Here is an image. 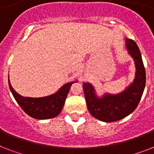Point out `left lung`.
I'll list each match as a JSON object with an SVG mask.
<instances>
[{"mask_svg": "<svg viewBox=\"0 0 154 154\" xmlns=\"http://www.w3.org/2000/svg\"><path fill=\"white\" fill-rule=\"evenodd\" d=\"M125 42L128 53L134 58L136 67L135 78L132 84L120 94H105L99 97L91 84L83 83L87 108L93 117L102 122L119 121L134 112L146 86V70L140 49L133 40L125 38Z\"/></svg>", "mask_w": 154, "mask_h": 154, "instance_id": "1", "label": "left lung"}]
</instances>
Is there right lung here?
I'll list each match as a JSON object with an SVG mask.
<instances>
[{"label":"right lung","mask_w":154,"mask_h":154,"mask_svg":"<svg viewBox=\"0 0 154 154\" xmlns=\"http://www.w3.org/2000/svg\"><path fill=\"white\" fill-rule=\"evenodd\" d=\"M64 85L57 93L43 97H25L20 96L13 89L8 79V86L14 98L21 109L29 116L39 120L49 119L57 117L65 105V99L72 83Z\"/></svg>","instance_id":"add662e5"}]
</instances>
